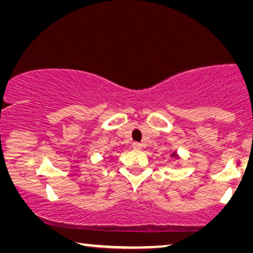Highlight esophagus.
<instances>
[{
	"instance_id": "obj_1",
	"label": "esophagus",
	"mask_w": 253,
	"mask_h": 253,
	"mask_svg": "<svg viewBox=\"0 0 253 253\" xmlns=\"http://www.w3.org/2000/svg\"><path fill=\"white\" fill-rule=\"evenodd\" d=\"M132 148H135V149H140V148H142V144H140V143H137V142L132 143Z\"/></svg>"
}]
</instances>
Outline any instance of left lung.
<instances>
[{
    "mask_svg": "<svg viewBox=\"0 0 253 253\" xmlns=\"http://www.w3.org/2000/svg\"><path fill=\"white\" fill-rule=\"evenodd\" d=\"M170 156H172V157H175V158H178V155H177V153H176V152H173L172 154H170Z\"/></svg>",
    "mask_w": 253,
    "mask_h": 253,
    "instance_id": "left-lung-1",
    "label": "left lung"
}]
</instances>
